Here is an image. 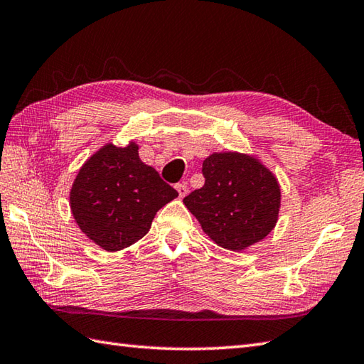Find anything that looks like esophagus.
<instances>
[{"instance_id": "obj_1", "label": "esophagus", "mask_w": 364, "mask_h": 364, "mask_svg": "<svg viewBox=\"0 0 364 364\" xmlns=\"http://www.w3.org/2000/svg\"><path fill=\"white\" fill-rule=\"evenodd\" d=\"M176 191H178V194H180V197L183 198V197H186L188 196V192H189V188H188V184L186 183H178L176 184Z\"/></svg>"}]
</instances>
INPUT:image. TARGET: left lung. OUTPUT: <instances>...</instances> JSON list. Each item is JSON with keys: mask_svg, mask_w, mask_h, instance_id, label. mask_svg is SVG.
<instances>
[{"mask_svg": "<svg viewBox=\"0 0 364 364\" xmlns=\"http://www.w3.org/2000/svg\"><path fill=\"white\" fill-rule=\"evenodd\" d=\"M203 188L183 198L210 240L240 252L274 229L281 210L277 178L252 154L223 151L203 161Z\"/></svg>", "mask_w": 364, "mask_h": 364, "instance_id": "obj_1", "label": "left lung"}]
</instances>
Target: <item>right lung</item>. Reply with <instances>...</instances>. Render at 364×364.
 Listing matches in <instances>:
<instances>
[{
  "mask_svg": "<svg viewBox=\"0 0 364 364\" xmlns=\"http://www.w3.org/2000/svg\"><path fill=\"white\" fill-rule=\"evenodd\" d=\"M178 192L139 158V145L107 144L85 161L69 194L70 211L87 237L109 252L144 238Z\"/></svg>",
  "mask_w": 364,
  "mask_h": 364,
  "instance_id": "right-lung-1",
  "label": "right lung"
}]
</instances>
